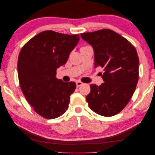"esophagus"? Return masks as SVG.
Instances as JSON below:
<instances>
[{"label":"esophagus","instance_id":"esophagus-1","mask_svg":"<svg viewBox=\"0 0 155 155\" xmlns=\"http://www.w3.org/2000/svg\"><path fill=\"white\" fill-rule=\"evenodd\" d=\"M83 84V83L82 82H80V81H78L77 82H76V86H77V87H80V86H82Z\"/></svg>","mask_w":155,"mask_h":155}]
</instances>
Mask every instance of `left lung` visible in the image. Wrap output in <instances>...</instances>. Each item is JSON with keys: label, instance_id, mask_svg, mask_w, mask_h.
Segmentation results:
<instances>
[{"label": "left lung", "instance_id": "obj_1", "mask_svg": "<svg viewBox=\"0 0 155 155\" xmlns=\"http://www.w3.org/2000/svg\"><path fill=\"white\" fill-rule=\"evenodd\" d=\"M81 37L93 47L95 68H103L104 82L91 84L86 100L98 115L111 117L121 112L133 96L139 80V58L136 49L113 30L103 29L82 33Z\"/></svg>", "mask_w": 155, "mask_h": 155}]
</instances>
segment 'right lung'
<instances>
[{"label": "right lung", "mask_w": 155, "mask_h": 155, "mask_svg": "<svg viewBox=\"0 0 155 155\" xmlns=\"http://www.w3.org/2000/svg\"><path fill=\"white\" fill-rule=\"evenodd\" d=\"M79 40V34L48 30L33 37L20 50L17 64L20 87L28 103L42 117L57 118L68 109L76 84L64 82L55 75Z\"/></svg>", "instance_id": "obj_1"}]
</instances>
